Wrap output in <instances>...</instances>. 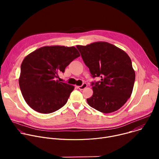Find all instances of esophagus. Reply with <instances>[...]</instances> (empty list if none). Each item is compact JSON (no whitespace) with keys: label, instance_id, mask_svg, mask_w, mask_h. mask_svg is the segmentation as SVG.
<instances>
[{"label":"esophagus","instance_id":"1","mask_svg":"<svg viewBox=\"0 0 159 159\" xmlns=\"http://www.w3.org/2000/svg\"><path fill=\"white\" fill-rule=\"evenodd\" d=\"M87 87V84H86V83H84L82 85H80V86H77V87L79 89H80V90H83V89H84L85 88H86Z\"/></svg>","mask_w":159,"mask_h":159}]
</instances>
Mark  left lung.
I'll list each match as a JSON object with an SVG mask.
<instances>
[{
    "label": "left lung",
    "instance_id": "obj_1",
    "mask_svg": "<svg viewBox=\"0 0 159 159\" xmlns=\"http://www.w3.org/2000/svg\"><path fill=\"white\" fill-rule=\"evenodd\" d=\"M85 65L93 78V95L87 99L89 105L103 113L115 112L130 98L135 73L129 56L122 50L107 42H96L86 46L77 45Z\"/></svg>",
    "mask_w": 159,
    "mask_h": 159
}]
</instances>
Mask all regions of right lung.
I'll return each instance as SVG.
<instances>
[{
    "label": "right lung",
    "mask_w": 159,
    "mask_h": 159,
    "mask_svg": "<svg viewBox=\"0 0 159 159\" xmlns=\"http://www.w3.org/2000/svg\"><path fill=\"white\" fill-rule=\"evenodd\" d=\"M79 57L80 53L74 47L53 46L41 47L25 57L20 65L19 84L30 107L49 114L66 103L74 87L57 78Z\"/></svg>",
    "instance_id": "add662e5"
}]
</instances>
